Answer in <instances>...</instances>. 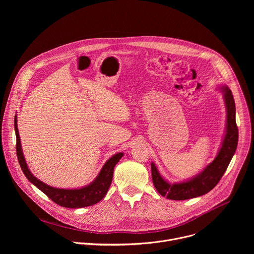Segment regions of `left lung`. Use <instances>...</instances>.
I'll return each mask as SVG.
<instances>
[{"mask_svg":"<svg viewBox=\"0 0 254 254\" xmlns=\"http://www.w3.org/2000/svg\"><path fill=\"white\" fill-rule=\"evenodd\" d=\"M227 110V127L222 147L215 158L199 175L190 181L178 184H170L158 172L154 163L151 164L152 180L157 191L171 200H187L202 196L211 191L224 175L238 142V127L235 119V102L231 90L227 86L222 87Z\"/></svg>","mask_w":254,"mask_h":254,"instance_id":"8db88e82","label":"left lung"}]
</instances>
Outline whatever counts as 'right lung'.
Listing matches in <instances>:
<instances>
[{"instance_id":"right-lung-1","label":"right lung","mask_w":254,"mask_h":254,"mask_svg":"<svg viewBox=\"0 0 254 254\" xmlns=\"http://www.w3.org/2000/svg\"><path fill=\"white\" fill-rule=\"evenodd\" d=\"M14 127H15V132H16V140H17L16 141L17 157L24 175L32 184H34L45 195H47L53 202L66 208H82V207L94 205L103 199V197L107 193L112 184L115 166L119 163V161L124 156L123 153H119L108 160L102 167L96 179L90 185L83 187L81 189H74V190L58 189V188H54L44 184L42 181L34 177L32 173L29 171L22 153L21 141H20L18 127H17V116H15Z\"/></svg>"}]
</instances>
